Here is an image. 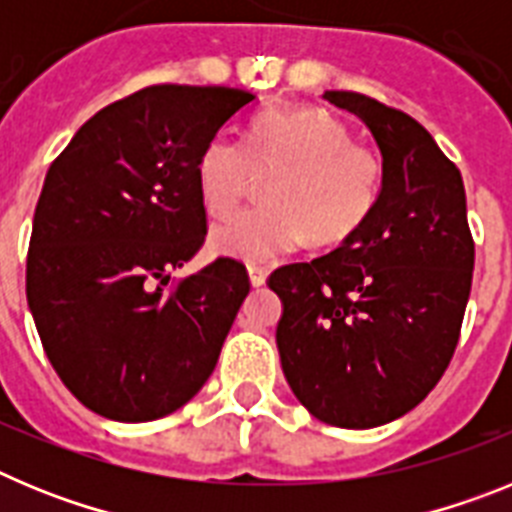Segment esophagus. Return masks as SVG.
I'll list each match as a JSON object with an SVG mask.
<instances>
[{"mask_svg":"<svg viewBox=\"0 0 512 512\" xmlns=\"http://www.w3.org/2000/svg\"><path fill=\"white\" fill-rule=\"evenodd\" d=\"M266 277H269L266 269H261V266H248V282H251V287H261L266 282Z\"/></svg>","mask_w":512,"mask_h":512,"instance_id":"34e87169","label":"esophagus"}]
</instances>
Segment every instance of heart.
Wrapping results in <instances>:
<instances>
[{
	"instance_id": "b5f03b06",
	"label": "heart",
	"mask_w": 512,
	"mask_h": 512,
	"mask_svg": "<svg viewBox=\"0 0 512 512\" xmlns=\"http://www.w3.org/2000/svg\"><path fill=\"white\" fill-rule=\"evenodd\" d=\"M253 169L279 166L264 184L266 205L235 212L210 233L212 251L269 264L305 241L336 243L372 215L382 192V158L354 143L346 122L320 107H269L246 140L212 135L194 166L210 215H228Z\"/></svg>"
}]
</instances>
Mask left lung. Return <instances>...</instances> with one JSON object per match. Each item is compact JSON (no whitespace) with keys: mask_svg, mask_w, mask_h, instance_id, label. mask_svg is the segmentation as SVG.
Listing matches in <instances>:
<instances>
[{"mask_svg":"<svg viewBox=\"0 0 512 512\" xmlns=\"http://www.w3.org/2000/svg\"><path fill=\"white\" fill-rule=\"evenodd\" d=\"M323 99L382 153L372 215L328 256L269 277L277 348L297 400L338 428H377L425 400L449 366L472 289L461 174L413 117L356 92Z\"/></svg>","mask_w":512,"mask_h":512,"instance_id":"left-lung-1","label":"left lung"}]
</instances>
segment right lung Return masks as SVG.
Returning a JSON list of instances; mask_svg holds the SVG:
<instances>
[{
	"instance_id": "add662e5",
	"label": "right lung",
	"mask_w": 512,
	"mask_h": 512,
	"mask_svg": "<svg viewBox=\"0 0 512 512\" xmlns=\"http://www.w3.org/2000/svg\"><path fill=\"white\" fill-rule=\"evenodd\" d=\"M246 89L148 87L89 117L45 174L27 305L71 395L120 423L187 405L210 379L248 274L217 259L166 289L207 235L194 166Z\"/></svg>"
}]
</instances>
